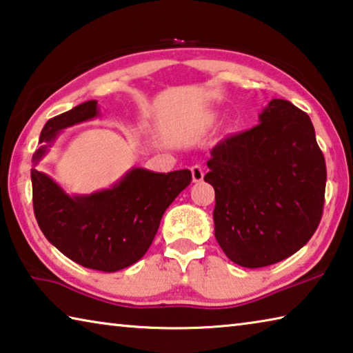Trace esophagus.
<instances>
[{
  "instance_id": "34e87169",
  "label": "esophagus",
  "mask_w": 353,
  "mask_h": 353,
  "mask_svg": "<svg viewBox=\"0 0 353 353\" xmlns=\"http://www.w3.org/2000/svg\"><path fill=\"white\" fill-rule=\"evenodd\" d=\"M204 168H202V166H199V165H194V166H191V176H193V182H201L202 179H204Z\"/></svg>"
}]
</instances>
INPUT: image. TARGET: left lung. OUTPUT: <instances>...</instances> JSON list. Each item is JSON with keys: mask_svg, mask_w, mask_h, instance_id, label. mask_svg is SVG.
I'll return each instance as SVG.
<instances>
[{"mask_svg": "<svg viewBox=\"0 0 353 353\" xmlns=\"http://www.w3.org/2000/svg\"><path fill=\"white\" fill-rule=\"evenodd\" d=\"M260 123L218 143L204 181L214 188V238L236 265L288 259L318 229L327 170L305 112L272 99Z\"/></svg>", "mask_w": 353, "mask_h": 353, "instance_id": "left-lung-1", "label": "left lung"}]
</instances>
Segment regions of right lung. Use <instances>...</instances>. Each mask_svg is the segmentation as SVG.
I'll return each instance as SVG.
<instances>
[{"label":"right lung","mask_w":353,"mask_h":353,"mask_svg":"<svg viewBox=\"0 0 353 353\" xmlns=\"http://www.w3.org/2000/svg\"><path fill=\"white\" fill-rule=\"evenodd\" d=\"M98 115V103L92 99L48 119L32 157V202L35 219L52 246L83 268L115 272L146 254L165 210L190 185L191 172L179 170L165 174L132 168L110 188L67 194L35 166L62 129Z\"/></svg>","instance_id":"obj_1"}]
</instances>
